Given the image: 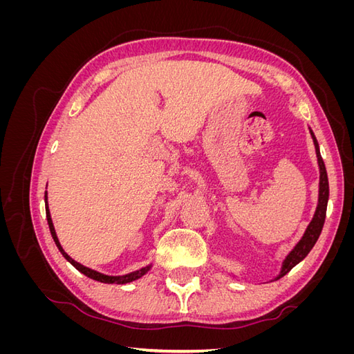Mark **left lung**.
<instances>
[{
    "mask_svg": "<svg viewBox=\"0 0 354 354\" xmlns=\"http://www.w3.org/2000/svg\"><path fill=\"white\" fill-rule=\"evenodd\" d=\"M312 133V131H310ZM313 142H315V147H316V155H317V162H319V169H320V180H319V202H317V208L313 216V220L310 221L308 227L306 229L304 236L301 238L295 248L288 254V257L285 259L283 264H282V270L279 273V276L276 279H281L282 276H285L289 270L292 269L295 264H298L303 259H306V255L310 252V250L313 248L316 241L319 239V234L322 232L324 223H325V217H326V205H328V198H329V185H328V174H326V168L324 164V159L320 156L319 152V145L315 134L312 133Z\"/></svg>",
    "mask_w": 354,
    "mask_h": 354,
    "instance_id": "8db88e82",
    "label": "left lung"
}]
</instances>
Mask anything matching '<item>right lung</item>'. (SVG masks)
<instances>
[{
    "label": "right lung",
    "instance_id": "1",
    "mask_svg": "<svg viewBox=\"0 0 354 354\" xmlns=\"http://www.w3.org/2000/svg\"><path fill=\"white\" fill-rule=\"evenodd\" d=\"M44 199H46V205H47V192L44 194ZM46 214H47V221H48V227H50V232H51V236L53 239H55L56 245L59 251L62 252V255L65 257V259L75 267V269L80 270L81 273H84L87 277H90V279H94V281H99V282H103V283H128V282H133L136 279H138V277H142L143 274H146L149 272V269H151V266L147 267H143V269L140 270H136L133 273H128V274H124V276H108V274H103V273H99L95 270H91L88 269V267H85L82 264H80L78 261H75L73 259H71V257L65 252V250L62 248V245L57 239V234H56V230H55V226H53V221H51V216H50V209H48V205L46 207Z\"/></svg>",
    "mask_w": 354,
    "mask_h": 354
}]
</instances>
